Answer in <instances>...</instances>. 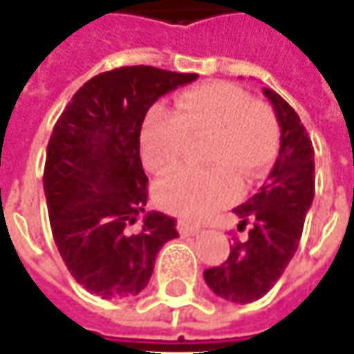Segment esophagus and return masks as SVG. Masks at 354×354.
Returning a JSON list of instances; mask_svg holds the SVG:
<instances>
[{"label":"esophagus","mask_w":354,"mask_h":354,"mask_svg":"<svg viewBox=\"0 0 354 354\" xmlns=\"http://www.w3.org/2000/svg\"><path fill=\"white\" fill-rule=\"evenodd\" d=\"M178 231H180V235H184V237H188V235H198L200 233L201 229L200 227H196V225H189L188 221H178Z\"/></svg>","instance_id":"1"}]
</instances>
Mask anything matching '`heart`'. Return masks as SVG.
<instances>
[{
    "label": "heart",
    "instance_id": "1",
    "mask_svg": "<svg viewBox=\"0 0 354 354\" xmlns=\"http://www.w3.org/2000/svg\"><path fill=\"white\" fill-rule=\"evenodd\" d=\"M203 160L212 168L178 170L160 180L154 200L168 214L203 221L241 192L239 177L252 180L274 160L280 131L268 105L252 102L243 88L209 82L184 92L176 113L154 105L142 121L140 154L149 170L170 172L184 156L188 139H205Z\"/></svg>",
    "mask_w": 354,
    "mask_h": 354
}]
</instances>
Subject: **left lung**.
<instances>
[{
    "label": "left lung",
    "instance_id": "1",
    "mask_svg": "<svg viewBox=\"0 0 354 354\" xmlns=\"http://www.w3.org/2000/svg\"><path fill=\"white\" fill-rule=\"evenodd\" d=\"M280 125V151L259 194L233 212L239 231L250 223L247 241H235L227 261L207 268L203 278L215 296L250 304L261 299L286 270L298 250L306 214L315 194L311 139L298 113L274 90L262 88Z\"/></svg>",
    "mask_w": 354,
    "mask_h": 354
}]
</instances>
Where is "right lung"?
I'll return each instance as SVG.
<instances>
[{
    "label": "right lung",
    "mask_w": 354,
    "mask_h": 354,
    "mask_svg": "<svg viewBox=\"0 0 354 354\" xmlns=\"http://www.w3.org/2000/svg\"><path fill=\"white\" fill-rule=\"evenodd\" d=\"M198 74L123 66L88 80L56 121L46 147L44 196L62 261L104 299L137 296L158 250L178 237L174 217L149 212L140 127L151 105Z\"/></svg>",
    "instance_id": "add662e5"
}]
</instances>
